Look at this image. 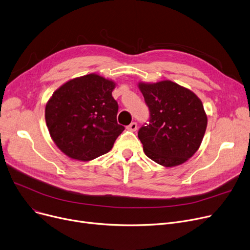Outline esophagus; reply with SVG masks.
Returning <instances> with one entry per match:
<instances>
[{
    "label": "esophagus",
    "instance_id": "1",
    "mask_svg": "<svg viewBox=\"0 0 250 250\" xmlns=\"http://www.w3.org/2000/svg\"><path fill=\"white\" fill-rule=\"evenodd\" d=\"M127 129L130 131H136L137 130V123L136 122H132L130 125L127 126Z\"/></svg>",
    "mask_w": 250,
    "mask_h": 250
}]
</instances>
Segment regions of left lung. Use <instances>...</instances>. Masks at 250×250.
<instances>
[{
  "label": "left lung",
  "instance_id": "left-lung-1",
  "mask_svg": "<svg viewBox=\"0 0 250 250\" xmlns=\"http://www.w3.org/2000/svg\"><path fill=\"white\" fill-rule=\"evenodd\" d=\"M138 86L150 113L149 123L138 131L144 153L166 167L186 163L199 149L207 128L201 100L171 81Z\"/></svg>",
  "mask_w": 250,
  "mask_h": 250
}]
</instances>
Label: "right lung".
Masks as SVG:
<instances>
[{"label":"right lung","mask_w":250,"mask_h":250,"mask_svg":"<svg viewBox=\"0 0 250 250\" xmlns=\"http://www.w3.org/2000/svg\"><path fill=\"white\" fill-rule=\"evenodd\" d=\"M115 85L91 73L66 82L47 102L45 121L50 136L68 157L89 161L112 149L125 129L117 123Z\"/></svg>","instance_id":"1"}]
</instances>
